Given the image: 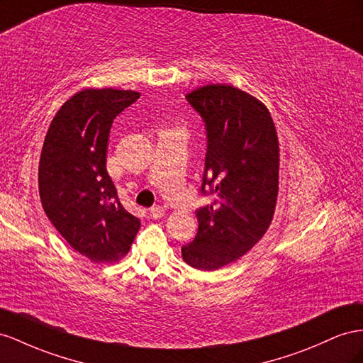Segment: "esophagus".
Returning <instances> with one entry per match:
<instances>
[{
    "label": "esophagus",
    "instance_id": "obj_1",
    "mask_svg": "<svg viewBox=\"0 0 363 363\" xmlns=\"http://www.w3.org/2000/svg\"><path fill=\"white\" fill-rule=\"evenodd\" d=\"M150 215L152 218H162L164 215V209L162 208V206H154V208L150 209Z\"/></svg>",
    "mask_w": 363,
    "mask_h": 363
}]
</instances>
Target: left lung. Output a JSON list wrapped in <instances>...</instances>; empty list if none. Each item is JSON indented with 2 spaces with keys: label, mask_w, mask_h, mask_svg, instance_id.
<instances>
[{
  "label": "left lung",
  "mask_w": 363,
  "mask_h": 363,
  "mask_svg": "<svg viewBox=\"0 0 363 363\" xmlns=\"http://www.w3.org/2000/svg\"><path fill=\"white\" fill-rule=\"evenodd\" d=\"M186 99L204 122L201 194L213 201L195 212L199 230L182 257L194 269L217 270L247 253L270 226L278 197V135L266 105L232 85H206Z\"/></svg>",
  "instance_id": "left-lung-1"
}]
</instances>
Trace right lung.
I'll use <instances>...</instances> for the list:
<instances>
[{
	"instance_id": "right-lung-1",
	"label": "right lung",
	"mask_w": 363,
	"mask_h": 363,
	"mask_svg": "<svg viewBox=\"0 0 363 363\" xmlns=\"http://www.w3.org/2000/svg\"><path fill=\"white\" fill-rule=\"evenodd\" d=\"M139 97L114 88L76 93L56 113L44 140L38 172L43 208L67 242L94 262L125 257L140 228L106 171L113 121Z\"/></svg>"
}]
</instances>
